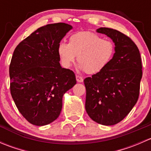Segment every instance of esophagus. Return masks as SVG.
<instances>
[{"instance_id":"34e87169","label":"esophagus","mask_w":151,"mask_h":151,"mask_svg":"<svg viewBox=\"0 0 151 151\" xmlns=\"http://www.w3.org/2000/svg\"><path fill=\"white\" fill-rule=\"evenodd\" d=\"M76 79H77V81L78 83H83V78L80 75H77L76 76Z\"/></svg>"}]
</instances>
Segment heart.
Wrapping results in <instances>:
<instances>
[{
    "label": "heart",
    "instance_id": "1",
    "mask_svg": "<svg viewBox=\"0 0 151 151\" xmlns=\"http://www.w3.org/2000/svg\"><path fill=\"white\" fill-rule=\"evenodd\" d=\"M115 47L113 42L104 40L93 32H78L69 37V42H60L58 53L63 66L69 68L75 61L88 74L101 72L114 57Z\"/></svg>",
    "mask_w": 151,
    "mask_h": 151
}]
</instances>
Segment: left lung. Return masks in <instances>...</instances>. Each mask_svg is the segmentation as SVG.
<instances>
[{"instance_id":"1","label":"left lung","mask_w":151,"mask_h":151,"mask_svg":"<svg viewBox=\"0 0 151 151\" xmlns=\"http://www.w3.org/2000/svg\"><path fill=\"white\" fill-rule=\"evenodd\" d=\"M112 39L114 57L98 74L84 80L85 109L93 121L105 126L121 121L137 101L142 76L139 49L130 37L108 28L97 29Z\"/></svg>"}]
</instances>
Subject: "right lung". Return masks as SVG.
<instances>
[{
  "mask_svg": "<svg viewBox=\"0 0 151 151\" xmlns=\"http://www.w3.org/2000/svg\"><path fill=\"white\" fill-rule=\"evenodd\" d=\"M72 26L49 24L35 30L14 51L9 66L10 91L22 116L36 126L58 118L62 98L77 83L74 71L60 66L58 47Z\"/></svg>",
  "mask_w": 151,
  "mask_h": 151,
  "instance_id": "1",
  "label": "right lung"
}]
</instances>
